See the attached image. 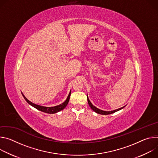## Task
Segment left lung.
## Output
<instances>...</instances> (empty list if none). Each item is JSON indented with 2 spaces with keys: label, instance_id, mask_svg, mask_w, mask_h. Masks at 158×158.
Wrapping results in <instances>:
<instances>
[{
  "label": "left lung",
  "instance_id": "left-lung-1",
  "mask_svg": "<svg viewBox=\"0 0 158 158\" xmlns=\"http://www.w3.org/2000/svg\"><path fill=\"white\" fill-rule=\"evenodd\" d=\"M87 100H88V103H89V106L91 107V109H92L94 112H95L96 113L99 114H102V115H109V114H113V113H114V112H117V111H118V110H121V109H122L125 107V106H124V107H121V108H120V109H116V110H112V111H104V110H100V109L97 108L96 107L94 106V105H92V103L90 102L89 98H88V96H87Z\"/></svg>",
  "mask_w": 158,
  "mask_h": 158
}]
</instances>
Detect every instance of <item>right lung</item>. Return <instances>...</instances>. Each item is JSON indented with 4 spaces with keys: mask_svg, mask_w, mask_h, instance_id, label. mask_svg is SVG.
<instances>
[{
    "mask_svg": "<svg viewBox=\"0 0 158 158\" xmlns=\"http://www.w3.org/2000/svg\"><path fill=\"white\" fill-rule=\"evenodd\" d=\"M70 95H71V91H70V92H69V94L66 100L63 103L59 105V106H55V107H43V106H39V105H36V104H35V103H33L31 102H30L29 100H27L26 98V97L23 94V96L24 98V99L26 100V102L29 105H31V106H32L33 107L36 108V109L40 110L41 112L48 113V114H55V113H56L58 112H60V111L62 110L63 109H64L66 107V106H67L68 102H69V98H70Z\"/></svg>",
    "mask_w": 158,
    "mask_h": 158,
    "instance_id": "1",
    "label": "right lung"
}]
</instances>
